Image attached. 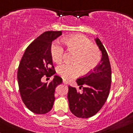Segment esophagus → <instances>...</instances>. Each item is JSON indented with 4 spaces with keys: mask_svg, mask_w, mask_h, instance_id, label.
Segmentation results:
<instances>
[{
    "mask_svg": "<svg viewBox=\"0 0 133 133\" xmlns=\"http://www.w3.org/2000/svg\"><path fill=\"white\" fill-rule=\"evenodd\" d=\"M62 82H63L64 84H68V82H67V81H65V80H64V79L63 81H62Z\"/></svg>",
    "mask_w": 133,
    "mask_h": 133,
    "instance_id": "obj_1",
    "label": "esophagus"
}]
</instances>
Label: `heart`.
<instances>
[{
  "label": "heart",
  "mask_w": 133,
  "mask_h": 133,
  "mask_svg": "<svg viewBox=\"0 0 133 133\" xmlns=\"http://www.w3.org/2000/svg\"><path fill=\"white\" fill-rule=\"evenodd\" d=\"M63 43L69 50L76 52L72 63H63L57 68V72L65 80H71L94 70L101 61L102 55L97 46L93 45L89 38L82 35H76L65 38ZM53 60L60 63L64 59L65 48L59 41L52 43L51 48Z\"/></svg>",
  "instance_id": "obj_1"
}]
</instances>
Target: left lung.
Segmentation results:
<instances>
[{"label": "left lung", "instance_id": "1", "mask_svg": "<svg viewBox=\"0 0 133 133\" xmlns=\"http://www.w3.org/2000/svg\"><path fill=\"white\" fill-rule=\"evenodd\" d=\"M102 51L101 61L96 68L85 76L76 80L80 94L76 88L69 86L68 98L72 113L78 118L92 117L100 111L109 95L111 82V70L107 52L98 38L95 39Z\"/></svg>", "mask_w": 133, "mask_h": 133}]
</instances>
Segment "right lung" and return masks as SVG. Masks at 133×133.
<instances>
[{
	"label": "right lung",
	"mask_w": 133,
	"mask_h": 133,
	"mask_svg": "<svg viewBox=\"0 0 133 133\" xmlns=\"http://www.w3.org/2000/svg\"><path fill=\"white\" fill-rule=\"evenodd\" d=\"M61 31L44 32L26 48L19 64L17 79L20 96L27 108L36 114H45L52 109L56 87L62 82L55 75L49 83H43V77L55 74L51 48L52 41Z\"/></svg>",
	"instance_id": "obj_1"
}]
</instances>
